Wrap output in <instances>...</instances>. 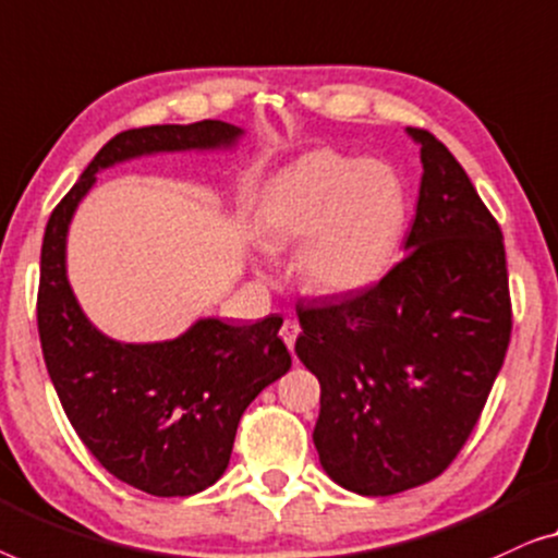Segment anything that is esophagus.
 Here are the masks:
<instances>
[{
    "mask_svg": "<svg viewBox=\"0 0 558 558\" xmlns=\"http://www.w3.org/2000/svg\"><path fill=\"white\" fill-rule=\"evenodd\" d=\"M298 333H301V326H298L295 320H286V324L280 326V339L286 341V347H288L290 351H293V347H295Z\"/></svg>",
    "mask_w": 558,
    "mask_h": 558,
    "instance_id": "esophagus-1",
    "label": "esophagus"
}]
</instances>
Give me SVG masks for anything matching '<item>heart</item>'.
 <instances>
[{
	"instance_id": "1",
	"label": "heart",
	"mask_w": 558,
	"mask_h": 558,
	"mask_svg": "<svg viewBox=\"0 0 558 558\" xmlns=\"http://www.w3.org/2000/svg\"><path fill=\"white\" fill-rule=\"evenodd\" d=\"M260 222L272 247L301 242L295 272L311 293L349 295L389 268L404 230V194L381 163L313 154L276 179Z\"/></svg>"
}]
</instances>
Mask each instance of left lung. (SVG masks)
<instances>
[{
  "instance_id": "obj_1",
  "label": "left lung",
  "mask_w": 558,
  "mask_h": 558,
  "mask_svg": "<svg viewBox=\"0 0 558 558\" xmlns=\"http://www.w3.org/2000/svg\"><path fill=\"white\" fill-rule=\"evenodd\" d=\"M404 257L376 286L298 305L295 354L320 381L313 442L359 496L429 483L481 417L511 341L504 232L429 131Z\"/></svg>"
}]
</instances>
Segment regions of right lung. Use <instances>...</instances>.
<instances>
[{
	"label": "right lung",
	"mask_w": 558,
	"mask_h": 558,
	"mask_svg": "<svg viewBox=\"0 0 558 558\" xmlns=\"http://www.w3.org/2000/svg\"><path fill=\"white\" fill-rule=\"evenodd\" d=\"M242 133L225 121L123 131L96 154L45 230L37 328L47 374L93 458L148 496H194L222 477L242 412L290 368L282 318H199L156 343L108 339L68 282V227L98 171L138 156L230 148Z\"/></svg>",
	"instance_id": "1"
}]
</instances>
